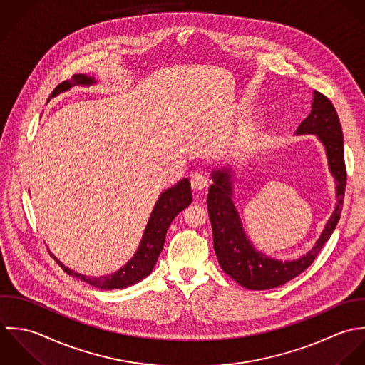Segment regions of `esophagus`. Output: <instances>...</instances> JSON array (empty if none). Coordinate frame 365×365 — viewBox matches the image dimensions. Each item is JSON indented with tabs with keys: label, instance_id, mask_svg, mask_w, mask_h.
<instances>
[{
	"label": "esophagus",
	"instance_id": "1",
	"mask_svg": "<svg viewBox=\"0 0 365 365\" xmlns=\"http://www.w3.org/2000/svg\"><path fill=\"white\" fill-rule=\"evenodd\" d=\"M190 182H192V187L195 190H202V189H205L209 185V180H207L206 175H203L202 172H195L190 176Z\"/></svg>",
	"mask_w": 365,
	"mask_h": 365
}]
</instances>
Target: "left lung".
<instances>
[{
	"mask_svg": "<svg viewBox=\"0 0 365 365\" xmlns=\"http://www.w3.org/2000/svg\"><path fill=\"white\" fill-rule=\"evenodd\" d=\"M297 134H316L326 148L330 172L336 179L337 205L316 245L296 261L271 259L252 248L231 200L230 170H216L212 176L215 183L209 190L207 207L213 228L215 251L222 271L247 289H272L300 275L313 264L340 220L347 183L344 141L336 108L324 94L314 90L312 111L297 127Z\"/></svg>",
	"mask_w": 365,
	"mask_h": 365,
	"instance_id": "1",
	"label": "left lung"
}]
</instances>
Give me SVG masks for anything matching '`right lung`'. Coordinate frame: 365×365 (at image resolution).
Here are the masks:
<instances>
[{
	"label": "right lung",
	"mask_w": 365,
	"mask_h": 365,
	"mask_svg": "<svg viewBox=\"0 0 365 365\" xmlns=\"http://www.w3.org/2000/svg\"><path fill=\"white\" fill-rule=\"evenodd\" d=\"M93 83H94L93 77H87L84 74H74L71 80H65L61 84H58L55 87V90L52 91L51 97H55L65 90H69L72 86H80V84L88 86ZM190 203H192V187H190L189 179H182L178 185L165 190L159 196V199L153 207V212L146 224L144 237H143V241L140 244L137 254L133 257V259L125 267H123L118 272H115L113 275H106V277H100V278H88L86 275H80V274H76L73 271H71L68 267H65L62 262H59L52 254L51 255L56 259V262L63 268V271L66 274L72 275L74 278H78L80 281H83L88 285H93L98 289L127 288L130 285L140 282L141 279H144L152 272V269L156 264V259L163 248L165 237H166V232H168V228H169L172 220L175 219L182 210H185Z\"/></svg>",
	"instance_id": "right-lung-1"
}]
</instances>
